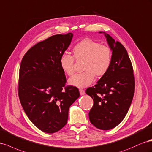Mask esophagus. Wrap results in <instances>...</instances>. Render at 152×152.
I'll use <instances>...</instances> for the list:
<instances>
[{
    "mask_svg": "<svg viewBox=\"0 0 152 152\" xmlns=\"http://www.w3.org/2000/svg\"><path fill=\"white\" fill-rule=\"evenodd\" d=\"M80 95H85V90H83V89H80Z\"/></svg>",
    "mask_w": 152,
    "mask_h": 152,
    "instance_id": "esophagus-1",
    "label": "esophagus"
}]
</instances>
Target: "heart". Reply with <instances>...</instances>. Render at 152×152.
Segmentation results:
<instances>
[{
    "instance_id": "obj_1",
    "label": "heart",
    "mask_w": 152,
    "mask_h": 152,
    "mask_svg": "<svg viewBox=\"0 0 152 152\" xmlns=\"http://www.w3.org/2000/svg\"><path fill=\"white\" fill-rule=\"evenodd\" d=\"M72 53L76 60H83V72L77 73L69 79V83L79 88H84L94 81L95 76L101 77L107 72L112 61V51L110 47L90 39H84L76 44ZM72 55L63 54L60 65L68 76L75 73V59Z\"/></svg>"
}]
</instances>
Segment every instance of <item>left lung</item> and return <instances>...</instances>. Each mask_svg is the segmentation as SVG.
Wrapping results in <instances>:
<instances>
[{"label":"left lung","instance_id":"8db88e82","mask_svg":"<svg viewBox=\"0 0 152 152\" xmlns=\"http://www.w3.org/2000/svg\"><path fill=\"white\" fill-rule=\"evenodd\" d=\"M103 33L112 51L111 66L96 85L86 90V93L94 100L88 114L90 122L99 129L110 130L117 126L127 115L134 96L135 79L124 46Z\"/></svg>","mask_w":152,"mask_h":152}]
</instances>
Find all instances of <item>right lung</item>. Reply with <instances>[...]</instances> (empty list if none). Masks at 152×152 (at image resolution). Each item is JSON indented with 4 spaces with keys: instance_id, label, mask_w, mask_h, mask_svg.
<instances>
[{
    "instance_id": "add662e5",
    "label": "right lung",
    "mask_w": 152,
    "mask_h": 152,
    "mask_svg": "<svg viewBox=\"0 0 152 152\" xmlns=\"http://www.w3.org/2000/svg\"><path fill=\"white\" fill-rule=\"evenodd\" d=\"M73 34H57L37 43L21 62L18 96L26 115L41 131L52 134L67 124L69 107L80 97L76 86H65L60 58Z\"/></svg>"
}]
</instances>
